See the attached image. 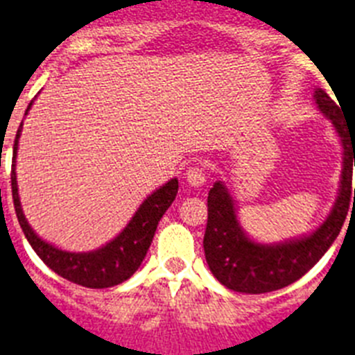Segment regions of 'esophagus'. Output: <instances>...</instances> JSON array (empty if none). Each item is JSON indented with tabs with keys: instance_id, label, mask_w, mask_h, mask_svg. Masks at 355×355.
<instances>
[{
	"instance_id": "1",
	"label": "esophagus",
	"mask_w": 355,
	"mask_h": 355,
	"mask_svg": "<svg viewBox=\"0 0 355 355\" xmlns=\"http://www.w3.org/2000/svg\"><path fill=\"white\" fill-rule=\"evenodd\" d=\"M186 182L193 187H200L206 184V173L200 166H191L186 171Z\"/></svg>"
}]
</instances>
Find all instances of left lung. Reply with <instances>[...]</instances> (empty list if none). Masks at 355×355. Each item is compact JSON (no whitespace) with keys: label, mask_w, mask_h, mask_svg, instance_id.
<instances>
[{"label":"left lung","mask_w":355,"mask_h":355,"mask_svg":"<svg viewBox=\"0 0 355 355\" xmlns=\"http://www.w3.org/2000/svg\"><path fill=\"white\" fill-rule=\"evenodd\" d=\"M313 96L319 111L328 120H332L345 149L339 197L327 220L312 235L268 246L246 237L237 220V211L230 191L223 182L213 184L207 193L204 253L213 275L233 292L266 293L281 290L301 279L332 246L341 232L348 209L355 207V189H352L355 129H350L345 123L341 109L322 89H315Z\"/></svg>","instance_id":"left-lung-1"}]
</instances>
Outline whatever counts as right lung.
<instances>
[{"instance_id": "1", "label": "right lung", "mask_w": 355, "mask_h": 355, "mask_svg": "<svg viewBox=\"0 0 355 355\" xmlns=\"http://www.w3.org/2000/svg\"><path fill=\"white\" fill-rule=\"evenodd\" d=\"M31 105L27 107V111L31 109ZM21 125L16 132V140H14V162H16V151H18ZM10 182H12V200L16 217H18V223L21 226L23 233H25V237H27L28 244L37 253V257L42 259L60 277L85 288L116 286L120 282L128 281L132 273L137 272L138 266L142 264L144 257H146V253H148L149 246H151L158 220L162 218V215L171 206L178 193V180L171 178L168 184H164L160 189L151 193L144 200L142 206L138 207V211L135 213V217L129 220L125 230L116 239H112L111 243L102 246L100 250H94V252L73 253L58 250L53 244L42 241L33 232V227L28 226L27 218L23 215L21 204H19L14 164L12 173H10Z\"/></svg>"}]
</instances>
